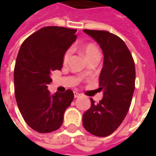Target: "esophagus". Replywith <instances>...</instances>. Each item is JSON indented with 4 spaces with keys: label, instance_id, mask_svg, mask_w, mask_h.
<instances>
[{
    "label": "esophagus",
    "instance_id": "esophagus-1",
    "mask_svg": "<svg viewBox=\"0 0 156 156\" xmlns=\"http://www.w3.org/2000/svg\"><path fill=\"white\" fill-rule=\"evenodd\" d=\"M80 95L81 94H80L79 93H78V92H74V98H78Z\"/></svg>",
    "mask_w": 156,
    "mask_h": 156
}]
</instances>
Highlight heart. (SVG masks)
Listing matches in <instances>:
<instances>
[{
	"label": "heart",
	"mask_w": 156,
	"mask_h": 156,
	"mask_svg": "<svg viewBox=\"0 0 156 156\" xmlns=\"http://www.w3.org/2000/svg\"><path fill=\"white\" fill-rule=\"evenodd\" d=\"M83 52L84 54V57L86 59H90L92 58H95V57H100V52L98 48L93 43H88L85 44L83 47ZM71 55V51L68 50L67 51H65L64 55H63V62H67L68 61V59L70 58Z\"/></svg>",
	"instance_id": "1"
}]
</instances>
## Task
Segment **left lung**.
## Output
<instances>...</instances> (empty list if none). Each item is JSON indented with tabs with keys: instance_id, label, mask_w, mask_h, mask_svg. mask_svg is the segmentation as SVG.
Wrapping results in <instances>:
<instances>
[{
	"instance_id": "obj_1",
	"label": "left lung",
	"mask_w": 156,
	"mask_h": 156,
	"mask_svg": "<svg viewBox=\"0 0 156 156\" xmlns=\"http://www.w3.org/2000/svg\"><path fill=\"white\" fill-rule=\"evenodd\" d=\"M99 45L104 63L99 75V103L90 98L91 107L83 115V125L94 135L105 137L117 129L127 115L134 91L135 67L124 41L106 31L83 30Z\"/></svg>"
}]
</instances>
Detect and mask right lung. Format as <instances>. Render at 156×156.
Wrapping results in <instances>:
<instances>
[{
    "instance_id": "1",
    "label": "right lung",
    "mask_w": 156,
    "mask_h": 156,
    "mask_svg": "<svg viewBox=\"0 0 156 156\" xmlns=\"http://www.w3.org/2000/svg\"><path fill=\"white\" fill-rule=\"evenodd\" d=\"M77 30L46 27L26 39L21 46L14 69L15 96L22 117L32 129L50 133L61 127L73 93L51 94L48 85L51 72L60 70L63 55L76 41Z\"/></svg>"
}]
</instances>
